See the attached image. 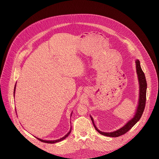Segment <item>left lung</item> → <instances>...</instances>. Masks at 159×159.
<instances>
[{"instance_id": "8db88e82", "label": "left lung", "mask_w": 159, "mask_h": 159, "mask_svg": "<svg viewBox=\"0 0 159 159\" xmlns=\"http://www.w3.org/2000/svg\"><path fill=\"white\" fill-rule=\"evenodd\" d=\"M135 64H136V74L138 75V79L139 82V93L138 103V106L136 108L135 115L123 127L112 132H103L98 130L95 126L93 119L91 116V120L95 130L101 135H103L105 136H110V137H118V136H121L125 134V133H127L129 130H130L132 128V127H134L136 124V122L140 119L143 114L145 108V105H146L147 83H146L144 73L141 69L140 62L138 59H136L135 61Z\"/></svg>"}]
</instances>
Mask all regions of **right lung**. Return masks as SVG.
Wrapping results in <instances>:
<instances>
[{"mask_svg":"<svg viewBox=\"0 0 159 159\" xmlns=\"http://www.w3.org/2000/svg\"><path fill=\"white\" fill-rule=\"evenodd\" d=\"M16 85V84H15V89H14V93H13V94H14V96H15V93ZM71 115H72V112H71ZM71 131V128L70 129V130H69V132H68V133H67L65 136H63L62 138H60V139H56V140H44V139H40V138H37V137H35V138H37L39 140H40V141H42V142H44V143H56L59 142V141H62V140H64L65 138H66L69 135V134H70Z\"/></svg>","mask_w":159,"mask_h":159,"instance_id":"right-lung-1","label":"right lung"}]
</instances>
